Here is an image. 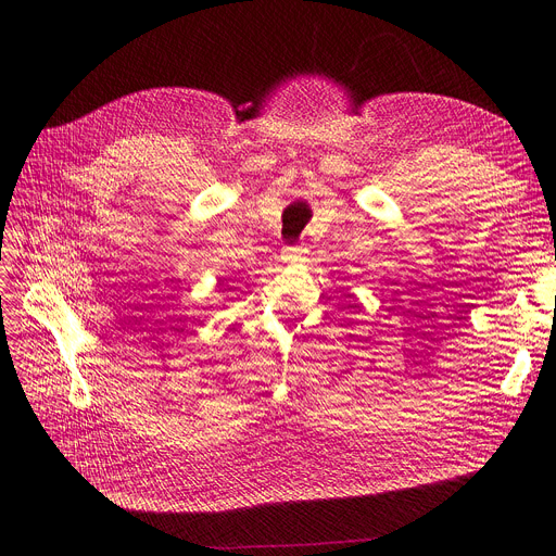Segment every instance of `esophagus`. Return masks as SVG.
<instances>
[{"label": "esophagus", "instance_id": "esophagus-1", "mask_svg": "<svg viewBox=\"0 0 556 556\" xmlns=\"http://www.w3.org/2000/svg\"><path fill=\"white\" fill-rule=\"evenodd\" d=\"M305 253H307L305 243H292V247H285L282 249V260L285 262H299V260H303Z\"/></svg>", "mask_w": 556, "mask_h": 556}]
</instances>
